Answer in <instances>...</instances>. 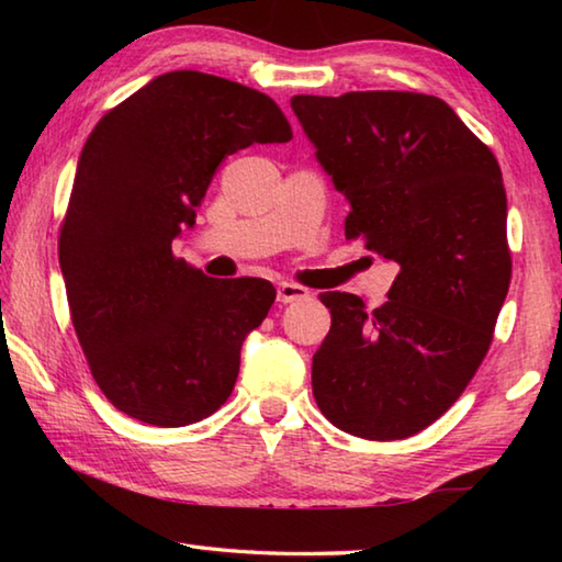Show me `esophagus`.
<instances>
[{"label":"esophagus","mask_w":562,"mask_h":562,"mask_svg":"<svg viewBox=\"0 0 562 562\" xmlns=\"http://www.w3.org/2000/svg\"><path fill=\"white\" fill-rule=\"evenodd\" d=\"M310 297V290H304L302 284H292V282H280L278 284V300L280 302H300V300H307Z\"/></svg>","instance_id":"obj_1"}]
</instances>
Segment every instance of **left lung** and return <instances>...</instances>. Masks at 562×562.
Masks as SVG:
<instances>
[{"mask_svg": "<svg viewBox=\"0 0 562 562\" xmlns=\"http://www.w3.org/2000/svg\"><path fill=\"white\" fill-rule=\"evenodd\" d=\"M292 111L349 201L345 235L398 265L374 312L357 294H319L331 327L312 357V394L341 431L406 439L463 394L508 294L498 160L426 93L292 97Z\"/></svg>", "mask_w": 562, "mask_h": 562, "instance_id": "obj_1", "label": "left lung"}]
</instances>
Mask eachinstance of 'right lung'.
<instances>
[{
	"label": "right lung",
	"mask_w": 562,
	"mask_h": 562,
	"mask_svg": "<svg viewBox=\"0 0 562 562\" xmlns=\"http://www.w3.org/2000/svg\"><path fill=\"white\" fill-rule=\"evenodd\" d=\"M290 138L270 97L201 71L156 76L91 131L59 265L76 337L119 412L176 429L233 394L243 341L278 292L260 278H207L170 245L195 225L227 156Z\"/></svg>",
	"instance_id": "obj_1"
}]
</instances>
